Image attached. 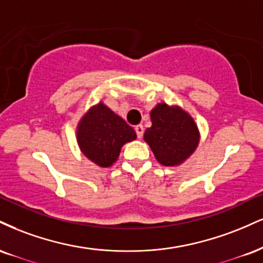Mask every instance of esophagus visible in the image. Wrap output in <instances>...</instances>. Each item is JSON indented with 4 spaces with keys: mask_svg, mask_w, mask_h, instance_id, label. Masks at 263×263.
Returning a JSON list of instances; mask_svg holds the SVG:
<instances>
[{
    "mask_svg": "<svg viewBox=\"0 0 263 263\" xmlns=\"http://www.w3.org/2000/svg\"><path fill=\"white\" fill-rule=\"evenodd\" d=\"M135 131H136V134H137V137L138 138H142V136H143V132H144V128H143V126L142 125H137L135 127Z\"/></svg>",
    "mask_w": 263,
    "mask_h": 263,
    "instance_id": "34e87169",
    "label": "esophagus"
}]
</instances>
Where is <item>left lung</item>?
Returning <instances> with one entry per match:
<instances>
[{"mask_svg": "<svg viewBox=\"0 0 263 263\" xmlns=\"http://www.w3.org/2000/svg\"><path fill=\"white\" fill-rule=\"evenodd\" d=\"M152 126L143 140L164 166H179L194 154L200 143L197 123L179 105L157 104L151 110Z\"/></svg>", "mask_w": 263, "mask_h": 263, "instance_id": "1", "label": "left lung"}]
</instances>
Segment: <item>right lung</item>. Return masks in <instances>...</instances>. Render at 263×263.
<instances>
[{
    "instance_id": "1",
    "label": "right lung",
    "mask_w": 263,
    "mask_h": 263,
    "mask_svg": "<svg viewBox=\"0 0 263 263\" xmlns=\"http://www.w3.org/2000/svg\"><path fill=\"white\" fill-rule=\"evenodd\" d=\"M76 136L84 157L100 167L111 166L122 145L137 138L135 129L103 101L90 106L82 116Z\"/></svg>"
}]
</instances>
